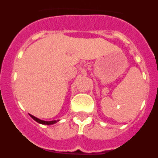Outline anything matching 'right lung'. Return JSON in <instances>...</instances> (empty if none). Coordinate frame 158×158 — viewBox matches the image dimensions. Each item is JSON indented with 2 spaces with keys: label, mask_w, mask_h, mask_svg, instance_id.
<instances>
[{
  "label": "right lung",
  "mask_w": 158,
  "mask_h": 158,
  "mask_svg": "<svg viewBox=\"0 0 158 158\" xmlns=\"http://www.w3.org/2000/svg\"><path fill=\"white\" fill-rule=\"evenodd\" d=\"M30 116L34 120H35L36 122L39 123H41V124H44V125H51V124H54L55 123H57V121L58 120H53V121H43V120H41V119H40V118H36V117L33 116L32 115H30Z\"/></svg>",
  "instance_id": "1"
}]
</instances>
